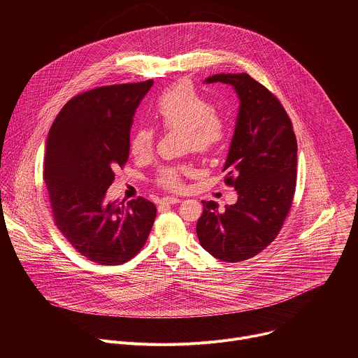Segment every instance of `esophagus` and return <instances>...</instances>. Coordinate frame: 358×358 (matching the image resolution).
<instances>
[{"mask_svg":"<svg viewBox=\"0 0 358 358\" xmlns=\"http://www.w3.org/2000/svg\"><path fill=\"white\" fill-rule=\"evenodd\" d=\"M180 199L176 196H164L160 199V206H171V203H178Z\"/></svg>","mask_w":358,"mask_h":358,"instance_id":"1","label":"esophagus"}]
</instances>
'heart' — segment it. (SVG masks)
<instances>
[{
  "label": "heart",
  "mask_w": 358,
  "mask_h": 358,
  "mask_svg": "<svg viewBox=\"0 0 358 358\" xmlns=\"http://www.w3.org/2000/svg\"><path fill=\"white\" fill-rule=\"evenodd\" d=\"M155 117L164 130H182L185 145L201 156L214 155L228 136V126L217 113L215 105L189 82L173 85L159 96ZM155 143L156 131L141 126L131 136L130 150L136 157H147ZM188 171L185 164L164 166L157 171L155 181L163 189L180 191L182 177Z\"/></svg>",
  "instance_id": "1"
}]
</instances>
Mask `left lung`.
Masks as SVG:
<instances>
[{"mask_svg": "<svg viewBox=\"0 0 358 358\" xmlns=\"http://www.w3.org/2000/svg\"><path fill=\"white\" fill-rule=\"evenodd\" d=\"M206 82L232 85L241 100L224 166L225 184L236 189L238 201L225 211L202 201L196 235L214 258L241 262L271 245L283 227L296 189L297 141L279 99L248 73H221Z\"/></svg>", "mask_w": 358, "mask_h": 358, "instance_id": "8db88e82", "label": "left lung"}]
</instances>
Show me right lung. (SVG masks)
I'll list each match as a JSON object with an SVG mask.
<instances>
[{
  "mask_svg": "<svg viewBox=\"0 0 358 358\" xmlns=\"http://www.w3.org/2000/svg\"><path fill=\"white\" fill-rule=\"evenodd\" d=\"M152 80L90 89L62 108L46 141L43 180L57 228L89 261L122 265L141 250L157 208L138 196L106 202L129 159L136 109Z\"/></svg>",
  "mask_w": 358,
  "mask_h": 358,
  "instance_id": "obj_1",
  "label": "right lung"
}]
</instances>
